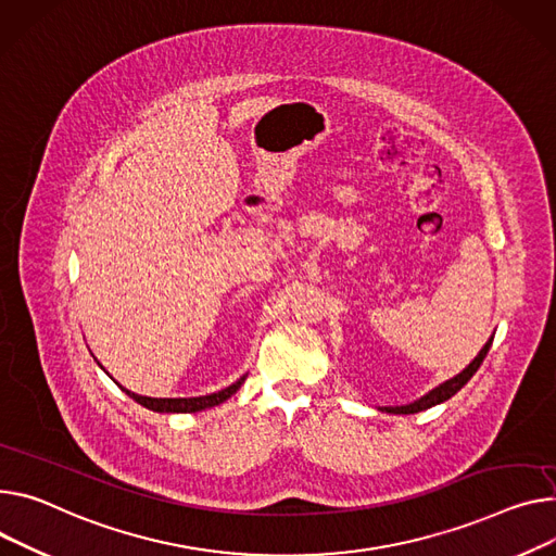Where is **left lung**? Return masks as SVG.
I'll list each match as a JSON object with an SVG mask.
<instances>
[{
  "label": "left lung",
  "mask_w": 556,
  "mask_h": 556,
  "mask_svg": "<svg viewBox=\"0 0 556 556\" xmlns=\"http://www.w3.org/2000/svg\"><path fill=\"white\" fill-rule=\"evenodd\" d=\"M490 345H492V338L488 340V343L483 345V350L479 352V356L469 363L460 374H456L454 378H450V380H445L443 386H439L437 390H432L430 394H425L422 399H418V401H414L412 405H403V407H380L382 412H390V414H416V412H422V409H430V407H434V405H439V403H443V401H447V399H452L465 382L472 378L475 374H477V369L481 367V363H483V358L488 356V352H490Z\"/></svg>",
  "instance_id": "left-lung-1"
}]
</instances>
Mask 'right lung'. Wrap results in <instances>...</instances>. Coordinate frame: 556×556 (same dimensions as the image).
Wrapping results in <instances>:
<instances>
[{
	"mask_svg": "<svg viewBox=\"0 0 556 556\" xmlns=\"http://www.w3.org/2000/svg\"><path fill=\"white\" fill-rule=\"evenodd\" d=\"M244 382V376L240 380H236L233 386H229L227 390L223 392H216V394H208V396H198V399H149V396H138L129 390H124L126 394H129L134 401H138L140 405L153 409V412H200V409H206V407H213L218 405L223 401H227L231 394L238 392V388Z\"/></svg>",
	"mask_w": 556,
	"mask_h": 556,
	"instance_id": "obj_1",
	"label": "right lung"
}]
</instances>
